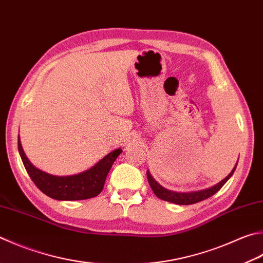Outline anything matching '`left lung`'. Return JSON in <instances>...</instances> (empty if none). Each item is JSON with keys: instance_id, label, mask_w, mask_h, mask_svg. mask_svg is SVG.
Instances as JSON below:
<instances>
[{"instance_id": "obj_1", "label": "left lung", "mask_w": 263, "mask_h": 263, "mask_svg": "<svg viewBox=\"0 0 263 263\" xmlns=\"http://www.w3.org/2000/svg\"><path fill=\"white\" fill-rule=\"evenodd\" d=\"M238 163V161H237ZM234 167V170L231 171V173L227 177H224L223 180L220 181L219 183H216L215 185H213L211 187H207V189H201V190H197V191H189V192H176L173 190H168L166 187H163L161 184H159L153 176L151 175V173L146 172L147 175V181L148 184H150L152 191L155 192V195L160 198V199L165 200V201H170V202H174L176 205H191V204H196V202H199L204 199H207V198L212 197L213 195L219 191L222 186H223L227 181L234 174V172L237 167Z\"/></svg>"}]
</instances>
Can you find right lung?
Segmentation results:
<instances>
[{
    "instance_id": "1",
    "label": "right lung",
    "mask_w": 263,
    "mask_h": 263,
    "mask_svg": "<svg viewBox=\"0 0 263 263\" xmlns=\"http://www.w3.org/2000/svg\"><path fill=\"white\" fill-rule=\"evenodd\" d=\"M18 151L29 177L35 185L44 195L57 200H82L100 195L113 162L122 152L121 147L116 148L87 171L74 175L57 176L39 170L28 160L23 150L19 135Z\"/></svg>"
}]
</instances>
